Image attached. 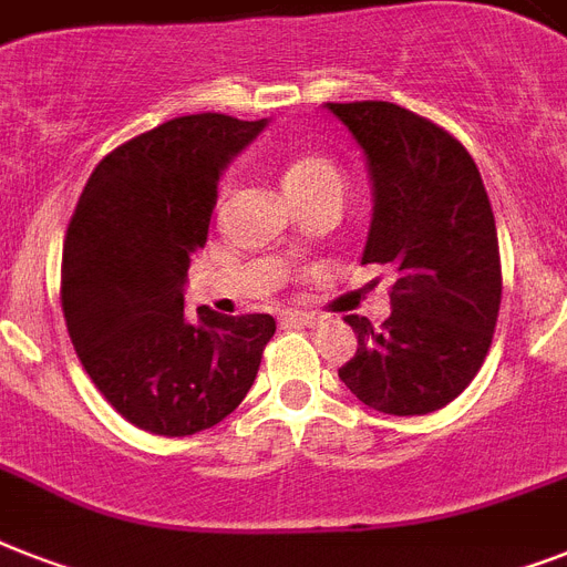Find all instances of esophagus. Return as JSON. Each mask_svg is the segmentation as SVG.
<instances>
[{
    "instance_id": "34e87169",
    "label": "esophagus",
    "mask_w": 567,
    "mask_h": 567,
    "mask_svg": "<svg viewBox=\"0 0 567 567\" xmlns=\"http://www.w3.org/2000/svg\"><path fill=\"white\" fill-rule=\"evenodd\" d=\"M279 320L282 323H300V327H318L320 323L318 315H309V311H282Z\"/></svg>"
}]
</instances>
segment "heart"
Returning <instances> with one entry per match:
<instances>
[{
    "label": "heart",
    "instance_id": "b5f03b06",
    "mask_svg": "<svg viewBox=\"0 0 567 567\" xmlns=\"http://www.w3.org/2000/svg\"><path fill=\"white\" fill-rule=\"evenodd\" d=\"M282 188L288 190L293 203L302 205L318 196H341L344 176L329 155L315 153V150H297V153L285 155Z\"/></svg>",
    "mask_w": 567,
    "mask_h": 567
}]
</instances>
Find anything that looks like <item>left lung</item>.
I'll list each match as a JSON object with an SVG mask.
<instances>
[{"label":"left lung","instance_id":"1","mask_svg":"<svg viewBox=\"0 0 567 567\" xmlns=\"http://www.w3.org/2000/svg\"><path fill=\"white\" fill-rule=\"evenodd\" d=\"M368 155L373 220L362 265L394 274L382 327L347 315L359 347L338 371L364 405L430 414L480 373L501 311L497 226L474 158L394 102H327Z\"/></svg>","mask_w":567,"mask_h":567}]
</instances>
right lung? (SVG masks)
I'll return each instance as SVG.
<instances>
[{
  "mask_svg": "<svg viewBox=\"0 0 567 567\" xmlns=\"http://www.w3.org/2000/svg\"><path fill=\"white\" fill-rule=\"evenodd\" d=\"M265 120L188 114L96 164L61 258L66 332L100 394L153 435H194L231 414L274 338L270 315H185L223 167Z\"/></svg>",
  "mask_w": 567,
  "mask_h": 567,
  "instance_id": "1",
  "label": "right lung"
}]
</instances>
